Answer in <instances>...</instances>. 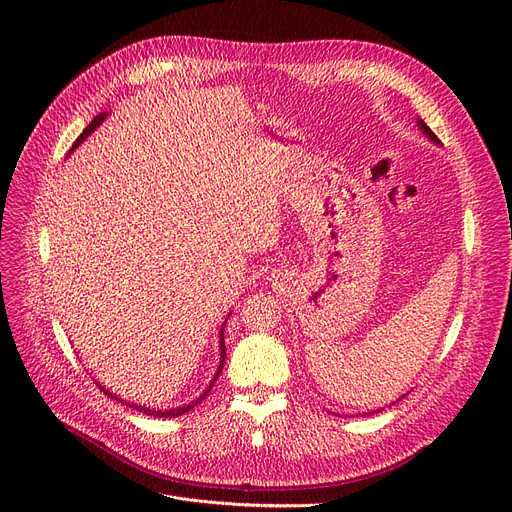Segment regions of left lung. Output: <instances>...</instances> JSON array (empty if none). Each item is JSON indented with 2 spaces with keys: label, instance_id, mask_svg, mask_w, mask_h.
Instances as JSON below:
<instances>
[{
  "label": "left lung",
  "instance_id": "obj_1",
  "mask_svg": "<svg viewBox=\"0 0 512 512\" xmlns=\"http://www.w3.org/2000/svg\"><path fill=\"white\" fill-rule=\"evenodd\" d=\"M417 126H419V130L425 134V137H427L429 141H434L436 145H440V139L436 137V134L432 132V128H429V126H427L423 120H417ZM398 400H400V398H398Z\"/></svg>",
  "mask_w": 512,
  "mask_h": 512
}]
</instances>
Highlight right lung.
<instances>
[{
	"label": "right lung",
	"mask_w": 512,
	"mask_h": 512,
	"mask_svg": "<svg viewBox=\"0 0 512 512\" xmlns=\"http://www.w3.org/2000/svg\"><path fill=\"white\" fill-rule=\"evenodd\" d=\"M107 118V114L105 112H101V114H97L95 118H93V122L83 130V134H80V137L76 139V143L72 145V149L70 151H74L80 143H83L87 137H89V134L103 122ZM226 326V324H224ZM224 326H222V330H220V365H218V371H215V375H213V380L209 382V386L205 388V392L197 398V400H193V402H188V405H182V407H176V409H166V411H161V409H147L145 405H134V402H128V400H124V398H118L116 394H112L110 390H107V388H103L101 384H99V388L103 390V394H107V396H112V398H116L118 402H122V405H126V407H130V409H137L139 413H143V415H151V417H164V419H168V417H180V415H184V413H188V411H191V409H195L197 405H199V402L209 394V390H211V386L215 384V380H218L220 378V373H222V367H224V361H226V346H224Z\"/></svg>",
	"instance_id": "right-lung-1"
}]
</instances>
